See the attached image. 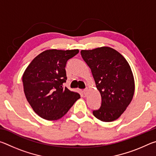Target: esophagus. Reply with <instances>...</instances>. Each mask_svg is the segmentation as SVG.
Masks as SVG:
<instances>
[{"label":"esophagus","mask_w":156,"mask_h":156,"mask_svg":"<svg viewBox=\"0 0 156 156\" xmlns=\"http://www.w3.org/2000/svg\"><path fill=\"white\" fill-rule=\"evenodd\" d=\"M87 91H88V89H84V90H83V93L84 94V96H86V95H87Z\"/></svg>","instance_id":"esophagus-1"}]
</instances>
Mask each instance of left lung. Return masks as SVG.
I'll use <instances>...</instances> for the list:
<instances>
[{
  "label": "left lung",
  "mask_w": 156,
  "mask_h": 156,
  "mask_svg": "<svg viewBox=\"0 0 156 156\" xmlns=\"http://www.w3.org/2000/svg\"><path fill=\"white\" fill-rule=\"evenodd\" d=\"M81 56L91 69L102 98L101 106L93 114L103 122L117 120L133 98L135 83L131 69L119 52L109 47L81 50Z\"/></svg>",
  "instance_id": "1"
}]
</instances>
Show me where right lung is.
I'll use <instances>...</instances> for the list:
<instances>
[{"instance_id":"obj_1","label":"right lung","mask_w":156,"mask_h":156,"mask_svg":"<svg viewBox=\"0 0 156 156\" xmlns=\"http://www.w3.org/2000/svg\"><path fill=\"white\" fill-rule=\"evenodd\" d=\"M78 52V49L46 50L34 58L23 73L26 98L43 119H60L80 98L77 92L62 87L67 80V60Z\"/></svg>"}]
</instances>
